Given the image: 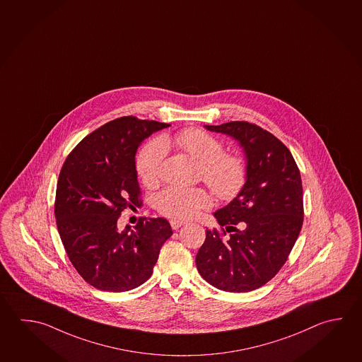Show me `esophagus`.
Wrapping results in <instances>:
<instances>
[{"label":"esophagus","mask_w":362,"mask_h":362,"mask_svg":"<svg viewBox=\"0 0 362 362\" xmlns=\"http://www.w3.org/2000/svg\"><path fill=\"white\" fill-rule=\"evenodd\" d=\"M170 223H171V227L173 230H178L181 226L186 224V222H184V221H177V219H171Z\"/></svg>","instance_id":"34e87169"}]
</instances>
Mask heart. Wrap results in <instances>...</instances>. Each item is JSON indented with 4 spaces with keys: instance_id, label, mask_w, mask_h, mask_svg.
<instances>
[{
    "instance_id": "1",
    "label": "heart",
    "mask_w": 362,
    "mask_h": 362,
    "mask_svg": "<svg viewBox=\"0 0 362 362\" xmlns=\"http://www.w3.org/2000/svg\"><path fill=\"white\" fill-rule=\"evenodd\" d=\"M175 144L200 163L205 184L222 200H232L247 180V165L241 156L226 153L219 139L202 129L189 127L172 139L151 140L136 156V173L141 184L151 187L159 181L165 146ZM156 208L165 217L185 221L211 205V194L202 187L168 186L156 197Z\"/></svg>"
}]
</instances>
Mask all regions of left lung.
<instances>
[{
    "mask_svg": "<svg viewBox=\"0 0 362 362\" xmlns=\"http://www.w3.org/2000/svg\"><path fill=\"white\" fill-rule=\"evenodd\" d=\"M205 129L240 143L247 180L230 204L214 213L221 230H205L197 270L216 288L249 292L276 276L300 235L301 175L288 148L260 126L230 121Z\"/></svg>",
    "mask_w": 362,
    "mask_h": 362,
    "instance_id": "obj_1",
    "label": "left lung"
}]
</instances>
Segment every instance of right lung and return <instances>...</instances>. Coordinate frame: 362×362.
<instances>
[{"instance_id": "add662e5", "label": "right lung", "mask_w": 362, "mask_h": 362, "mask_svg": "<svg viewBox=\"0 0 362 362\" xmlns=\"http://www.w3.org/2000/svg\"><path fill=\"white\" fill-rule=\"evenodd\" d=\"M170 124L125 116L90 132L59 172L54 216L66 254L94 288L124 292L151 278L162 245L172 236L165 218L117 227L125 209L141 206L135 154Z\"/></svg>"}]
</instances>
